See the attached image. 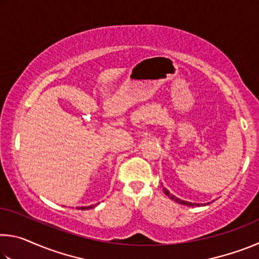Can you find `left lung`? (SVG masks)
<instances>
[{"mask_svg":"<svg viewBox=\"0 0 259 259\" xmlns=\"http://www.w3.org/2000/svg\"><path fill=\"white\" fill-rule=\"evenodd\" d=\"M163 192H164V194L165 195H168L170 199L171 200H174L175 202H177V203H181V204H184V205H188V207H200V205H205V204H209V202L208 203H192V202H188V201H184V200H181V199H178L177 196H175V195H172V194H170V192L166 190L165 187H163Z\"/></svg>","mask_w":259,"mask_h":259,"instance_id":"8db88e82","label":"left lung"}]
</instances>
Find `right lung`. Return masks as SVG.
<instances>
[{
    "mask_svg": "<svg viewBox=\"0 0 259 259\" xmlns=\"http://www.w3.org/2000/svg\"><path fill=\"white\" fill-rule=\"evenodd\" d=\"M95 207H97V204H93V205H87V207H81V208H78V209H81V210H88V209H91V208H95Z\"/></svg>",
    "mask_w": 259,
    "mask_h": 259,
    "instance_id": "add662e5",
    "label": "right lung"
}]
</instances>
